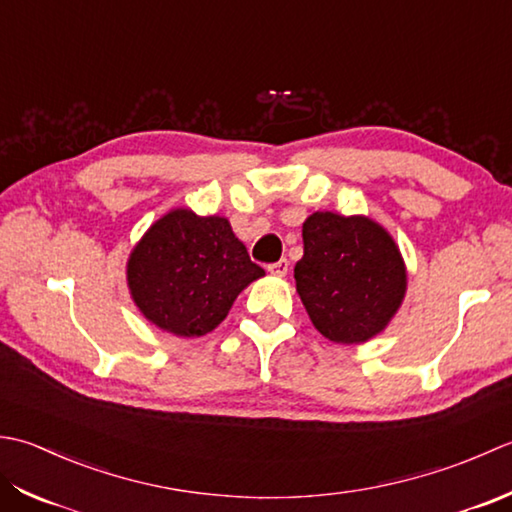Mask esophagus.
<instances>
[{"instance_id":"obj_1","label":"esophagus","mask_w":512,"mask_h":512,"mask_svg":"<svg viewBox=\"0 0 512 512\" xmlns=\"http://www.w3.org/2000/svg\"><path fill=\"white\" fill-rule=\"evenodd\" d=\"M267 269H269L271 274H274V276H285V274H287V269H289L287 258H280L278 263H271Z\"/></svg>"}]
</instances>
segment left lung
I'll return each mask as SVG.
<instances>
[{
  "label": "left lung",
  "mask_w": 512,
  "mask_h": 512,
  "mask_svg": "<svg viewBox=\"0 0 512 512\" xmlns=\"http://www.w3.org/2000/svg\"><path fill=\"white\" fill-rule=\"evenodd\" d=\"M305 254L296 291L314 327L338 344H358L389 325L406 291L400 249L367 216L316 212L302 223Z\"/></svg>",
  "instance_id": "8db88e82"
}]
</instances>
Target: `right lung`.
Wrapping results in <instances>:
<instances>
[{"mask_svg": "<svg viewBox=\"0 0 512 512\" xmlns=\"http://www.w3.org/2000/svg\"><path fill=\"white\" fill-rule=\"evenodd\" d=\"M265 276L223 216L172 210L159 218L128 260L134 305L152 325L181 338L205 336L236 296Z\"/></svg>", "mask_w": 512, "mask_h": 512, "instance_id": "add662e5", "label": "right lung"}]
</instances>
